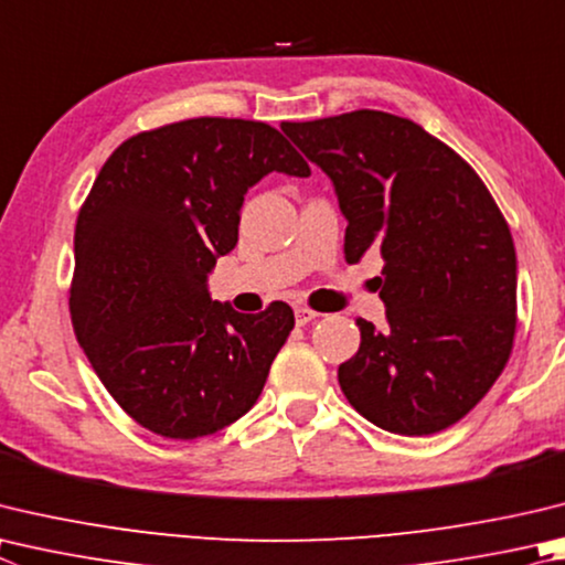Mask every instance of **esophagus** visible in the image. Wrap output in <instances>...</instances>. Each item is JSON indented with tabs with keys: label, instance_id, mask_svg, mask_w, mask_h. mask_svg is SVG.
Segmentation results:
<instances>
[{
	"label": "esophagus",
	"instance_id": "esophagus-1",
	"mask_svg": "<svg viewBox=\"0 0 565 565\" xmlns=\"http://www.w3.org/2000/svg\"><path fill=\"white\" fill-rule=\"evenodd\" d=\"M294 318H296V323H299V326H306V323L316 321L318 313H316V311H311V309H306V306H299V309L294 311Z\"/></svg>",
	"mask_w": 565,
	"mask_h": 565
}]
</instances>
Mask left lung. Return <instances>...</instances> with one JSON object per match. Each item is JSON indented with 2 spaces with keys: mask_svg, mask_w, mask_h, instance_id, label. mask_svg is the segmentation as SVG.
<instances>
[{
  "mask_svg": "<svg viewBox=\"0 0 565 565\" xmlns=\"http://www.w3.org/2000/svg\"><path fill=\"white\" fill-rule=\"evenodd\" d=\"M333 182L345 259L383 254V331L338 367L358 413L423 437L459 423L504 371L516 331V252L484 182L443 140L383 110L284 122Z\"/></svg>",
  "mask_w": 565,
  "mask_h": 565,
  "instance_id": "1",
  "label": "left lung"
}]
</instances>
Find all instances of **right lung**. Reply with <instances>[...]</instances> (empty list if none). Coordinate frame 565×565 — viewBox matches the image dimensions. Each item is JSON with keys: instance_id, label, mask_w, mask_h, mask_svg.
<instances>
[{"instance_id": "1", "label": "right lung", "mask_w": 565, "mask_h": 565, "mask_svg": "<svg viewBox=\"0 0 565 565\" xmlns=\"http://www.w3.org/2000/svg\"><path fill=\"white\" fill-rule=\"evenodd\" d=\"M269 172L311 168L266 122L180 120L113 150L78 212L76 341L113 399L160 437H207L247 415L291 333L284 301L239 313L207 289L237 247L244 194Z\"/></svg>"}]
</instances>
